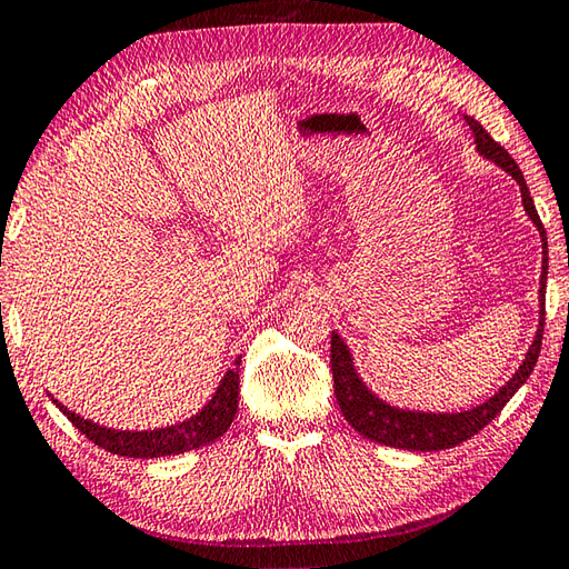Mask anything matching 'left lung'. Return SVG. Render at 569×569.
<instances>
[{
    "mask_svg": "<svg viewBox=\"0 0 569 569\" xmlns=\"http://www.w3.org/2000/svg\"><path fill=\"white\" fill-rule=\"evenodd\" d=\"M466 122H469V128L473 130L476 150L481 152L486 160H493L498 167H503V170L520 184L522 207H526L528 217L532 219V224L538 227L542 237L545 266L540 276V308H542L540 328H538L536 340L530 345L526 360L520 365V370L513 375V380H508L506 387H500L488 402L478 405L469 411H456V415H431V411L425 415V411H407V409L389 407L387 402H382V399H377L370 389L362 385L358 372H355L348 345L340 340L338 332H332L330 370H332V382H336V399L340 405L342 417L348 419L350 427L355 431H360L365 439H370L375 443H385V447L407 449V451H441V449H451L466 439H471L473 433L481 431L486 425H491V421L500 415V409L510 402V397H513L522 387V382L528 380L532 367H536L540 358L542 322H545V286H548V239H545V227L538 217L536 204H532L526 177H522L516 160L510 158L506 148H500V142H496L491 138V132H488L476 118L466 116Z\"/></svg>",
    "mask_w": 569,
    "mask_h": 569,
    "instance_id": "8db88e82",
    "label": "left lung"
}]
</instances>
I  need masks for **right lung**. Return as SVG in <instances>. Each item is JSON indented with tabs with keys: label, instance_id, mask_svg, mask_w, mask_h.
<instances>
[{
	"label": "right lung",
	"instance_id": "right-lung-1",
	"mask_svg": "<svg viewBox=\"0 0 569 569\" xmlns=\"http://www.w3.org/2000/svg\"><path fill=\"white\" fill-rule=\"evenodd\" d=\"M56 407L69 417V421L78 431L86 433V439H91L100 449H106L110 453L130 456V459H158V456L184 453L199 447H207V443L219 439L221 433L231 427L233 415H237L239 409V360L237 367H231L224 375V380H221L214 397H211V402L199 411V415L174 427L152 431H116L78 417L76 411L63 409L59 402H56Z\"/></svg>",
	"mask_w": 569,
	"mask_h": 569
}]
</instances>
